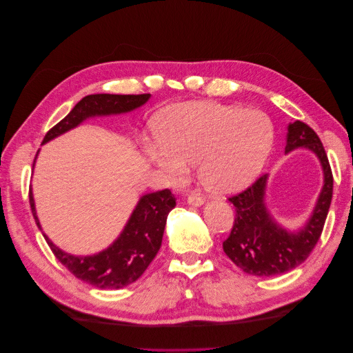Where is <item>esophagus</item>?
Here are the masks:
<instances>
[{"label":"esophagus","instance_id":"esophagus-1","mask_svg":"<svg viewBox=\"0 0 353 353\" xmlns=\"http://www.w3.org/2000/svg\"><path fill=\"white\" fill-rule=\"evenodd\" d=\"M187 201H188V205H191V206H201L203 203H205V200H203V197H200L199 194H196V193H193V194H190L188 196V199H187Z\"/></svg>","mask_w":353,"mask_h":353}]
</instances>
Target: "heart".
Returning a JSON list of instances; mask_svg holds the SVG:
<instances>
[{"instance_id":"1","label":"heart","mask_w":353,"mask_h":353,"mask_svg":"<svg viewBox=\"0 0 353 353\" xmlns=\"http://www.w3.org/2000/svg\"><path fill=\"white\" fill-rule=\"evenodd\" d=\"M157 141L148 156L172 183H183L188 165L208 193L227 196L259 175L274 144V125L261 112L215 103H184L156 121Z\"/></svg>"}]
</instances>
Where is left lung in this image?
I'll return each instance as SVG.
<instances>
[{"mask_svg":"<svg viewBox=\"0 0 353 353\" xmlns=\"http://www.w3.org/2000/svg\"><path fill=\"white\" fill-rule=\"evenodd\" d=\"M285 153L303 147L321 163L324 185L311 218L294 232L275 222L265 203L266 181L262 175L241 193L228 200L236 208V219L222 248L228 258L245 274L274 276L285 274L303 263L318 243L333 197V174L321 140L311 126L296 121L287 126Z\"/></svg>","mask_w":353,"mask_h":353,"instance_id":"1","label":"left lung"}]
</instances>
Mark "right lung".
Returning a JSON list of instances; mask_svg holds the SVG:
<instances>
[{"label":"right lung","mask_w":353,"mask_h":353,"mask_svg":"<svg viewBox=\"0 0 353 353\" xmlns=\"http://www.w3.org/2000/svg\"><path fill=\"white\" fill-rule=\"evenodd\" d=\"M150 99V94H92L83 97L70 113L61 119L44 137L42 144L52 138L65 134L83 121L94 116L121 114L141 108ZM35 166V162H34ZM29 203L38 228L41 223L37 216L35 201L32 190L29 191ZM176 206V201L170 190L156 191L144 194L138 200L131 218L128 219L121 236L108 249L90 256H73L63 252L46 236L50 249L56 258L77 276L101 290L122 288L137 281L152 263L162 245L163 231L169 212ZM42 231V230H41Z\"/></svg>","instance_id":"right-lung-1"}]
</instances>
